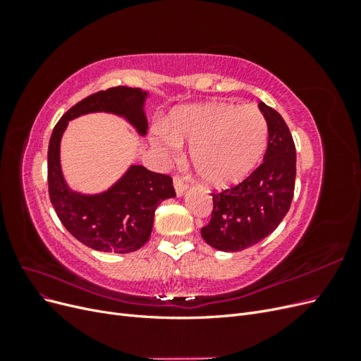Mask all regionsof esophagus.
Segmentation results:
<instances>
[{
    "label": "esophagus",
    "mask_w": 361,
    "mask_h": 361,
    "mask_svg": "<svg viewBox=\"0 0 361 361\" xmlns=\"http://www.w3.org/2000/svg\"><path fill=\"white\" fill-rule=\"evenodd\" d=\"M173 185H174V191H176V194L179 195V197H180V195H182L185 191L188 190V185L185 183V182H183L180 178H178V176H174Z\"/></svg>",
    "instance_id": "1"
}]
</instances>
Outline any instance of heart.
I'll return each mask as SVG.
<instances>
[{
	"mask_svg": "<svg viewBox=\"0 0 361 361\" xmlns=\"http://www.w3.org/2000/svg\"><path fill=\"white\" fill-rule=\"evenodd\" d=\"M191 145L194 170L211 188L241 183L257 167L268 145L265 116L253 105L209 102L180 106L157 128L154 146L162 155Z\"/></svg>",
	"mask_w": 361,
	"mask_h": 361,
	"instance_id": "1",
	"label": "heart"
}]
</instances>
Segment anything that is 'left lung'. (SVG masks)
Here are the masks:
<instances>
[{"mask_svg": "<svg viewBox=\"0 0 361 361\" xmlns=\"http://www.w3.org/2000/svg\"><path fill=\"white\" fill-rule=\"evenodd\" d=\"M259 108L268 123L264 162L236 187L212 194L211 221L204 241L220 251H243L272 233L288 214L295 188L297 154L283 117L267 104Z\"/></svg>", "mask_w": 361, "mask_h": 361, "instance_id": "obj_1", "label": "left lung"}]
</instances>
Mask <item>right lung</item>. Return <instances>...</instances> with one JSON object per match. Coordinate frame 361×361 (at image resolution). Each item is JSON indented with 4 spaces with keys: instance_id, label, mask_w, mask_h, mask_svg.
Returning a JSON list of instances; mask_svg holds the SVG:
<instances>
[{
    "instance_id": "1",
    "label": "right lung",
    "mask_w": 361,
    "mask_h": 361,
    "mask_svg": "<svg viewBox=\"0 0 361 361\" xmlns=\"http://www.w3.org/2000/svg\"><path fill=\"white\" fill-rule=\"evenodd\" d=\"M147 97L149 92L125 85L94 93L59 120L49 140L48 187L54 209L72 236L104 253H130L149 241L155 209L161 202L176 197L173 180L140 164H130L111 187L101 192L73 190L61 169V138L71 120L93 113L123 118L140 137H145Z\"/></svg>"
}]
</instances>
